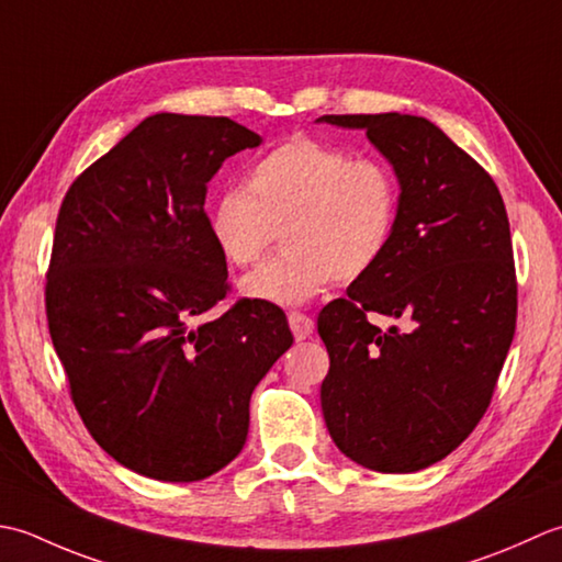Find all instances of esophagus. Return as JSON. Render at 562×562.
Returning <instances> with one entry per match:
<instances>
[{
  "mask_svg": "<svg viewBox=\"0 0 562 562\" xmlns=\"http://www.w3.org/2000/svg\"><path fill=\"white\" fill-rule=\"evenodd\" d=\"M289 325H291V331H293V337L297 341H303V339L311 337L313 329H315L313 317H307L303 313H295V311L289 313Z\"/></svg>",
  "mask_w": 562,
  "mask_h": 562,
  "instance_id": "1",
  "label": "esophagus"
}]
</instances>
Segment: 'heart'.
Segmentation results:
<instances>
[{"mask_svg": "<svg viewBox=\"0 0 562 562\" xmlns=\"http://www.w3.org/2000/svg\"><path fill=\"white\" fill-rule=\"evenodd\" d=\"M397 187L375 159L295 135L249 169L245 189L215 201L209 233L231 267H249L277 243L285 249L239 283L245 297L303 305L331 279L369 273L391 245Z\"/></svg>", "mask_w": 562, "mask_h": 562, "instance_id": "b5f03b06", "label": "heart"}]
</instances>
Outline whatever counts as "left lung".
Listing matches in <instances>:
<instances>
[{"mask_svg": "<svg viewBox=\"0 0 562 562\" xmlns=\"http://www.w3.org/2000/svg\"><path fill=\"white\" fill-rule=\"evenodd\" d=\"M366 131L400 184L391 245L323 307L319 387L337 449L378 473H417L458 449L495 393L517 327L505 201L439 125L407 113L323 116ZM369 312L403 318L375 328Z\"/></svg>", "mask_w": 562, "mask_h": 562, "instance_id": "8db88e82", "label": "left lung"}]
</instances>
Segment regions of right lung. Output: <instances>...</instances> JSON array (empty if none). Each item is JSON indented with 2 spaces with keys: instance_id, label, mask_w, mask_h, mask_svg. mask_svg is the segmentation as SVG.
<instances>
[{
  "instance_id": "add662e5",
  "label": "right lung",
  "mask_w": 562,
  "mask_h": 562,
  "mask_svg": "<svg viewBox=\"0 0 562 562\" xmlns=\"http://www.w3.org/2000/svg\"><path fill=\"white\" fill-rule=\"evenodd\" d=\"M257 145L225 116L155 113L75 179L57 213L53 347L89 434L137 475L196 483L231 463L251 393L293 345L273 303L203 317L227 291L205 191Z\"/></svg>"
}]
</instances>
